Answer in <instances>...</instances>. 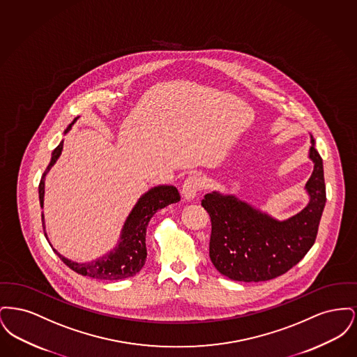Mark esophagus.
Here are the masks:
<instances>
[{
	"mask_svg": "<svg viewBox=\"0 0 357 357\" xmlns=\"http://www.w3.org/2000/svg\"><path fill=\"white\" fill-rule=\"evenodd\" d=\"M204 187V179L201 175H197V174H192V175H188L182 186V194L186 199H194L198 192L202 190Z\"/></svg>",
	"mask_w": 357,
	"mask_h": 357,
	"instance_id": "34e87169",
	"label": "esophagus"
}]
</instances>
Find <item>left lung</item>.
<instances>
[{"mask_svg":"<svg viewBox=\"0 0 357 357\" xmlns=\"http://www.w3.org/2000/svg\"><path fill=\"white\" fill-rule=\"evenodd\" d=\"M314 169L306 182L310 201L287 221L273 220L233 195L206 194L202 207L211 221L210 259L218 272L234 281L273 280L297 265L313 246L326 202L323 159L312 147Z\"/></svg>","mask_w":357,"mask_h":357,"instance_id":"8db88e82","label":"left lung"}]
</instances>
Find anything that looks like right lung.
I'll return each mask as SVG.
<instances>
[{"instance_id": "right-lung-1", "label": "right lung", "mask_w": 357, "mask_h": 357, "mask_svg": "<svg viewBox=\"0 0 357 357\" xmlns=\"http://www.w3.org/2000/svg\"><path fill=\"white\" fill-rule=\"evenodd\" d=\"M76 121L73 120L66 130L68 132L72 124ZM63 151V142L53 150L52 153L51 163L48 165L47 170L44 171L40 185H38V195H40V204H44V181L48 171L59 159L60 153ZM181 201V195L178 190L174 186L153 187L150 191H147L142 198L137 201L135 207L132 208L131 214L128 215L127 221L123 226L121 237L119 245L111 250L107 255L99 258L98 261L86 262V264H77L73 261H69L66 257L60 255L53 249V252L60 257V259L70 268L73 272L79 273L82 275H86L96 280H107V281H115L123 280L135 275L139 272L147 257V248H146V230L149 226V222L153 218V214L169 206L171 204H176ZM43 220V229L45 234V226H44V214H41ZM47 237V234H45Z\"/></svg>"}]
</instances>
